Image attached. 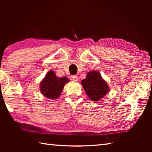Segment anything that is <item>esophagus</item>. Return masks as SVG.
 Listing matches in <instances>:
<instances>
[{
    "label": "esophagus",
    "mask_w": 152,
    "mask_h": 152,
    "mask_svg": "<svg viewBox=\"0 0 152 152\" xmlns=\"http://www.w3.org/2000/svg\"><path fill=\"white\" fill-rule=\"evenodd\" d=\"M71 80H72L74 81V82H77V81H78V76H76L75 75H73V76H71Z\"/></svg>",
    "instance_id": "1"
}]
</instances>
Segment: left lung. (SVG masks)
Returning <instances> with one entry per match:
<instances>
[{
  "label": "left lung",
  "instance_id": "obj_1",
  "mask_svg": "<svg viewBox=\"0 0 152 152\" xmlns=\"http://www.w3.org/2000/svg\"><path fill=\"white\" fill-rule=\"evenodd\" d=\"M81 84L88 96L94 101L101 100L109 91L106 81L97 71L89 72Z\"/></svg>",
  "mask_w": 152,
  "mask_h": 152
}]
</instances>
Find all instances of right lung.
I'll use <instances>...</instances> for the list:
<instances>
[{
    "instance_id": "1",
    "label": "right lung",
    "mask_w": 152,
    "mask_h": 152,
    "mask_svg": "<svg viewBox=\"0 0 152 152\" xmlns=\"http://www.w3.org/2000/svg\"><path fill=\"white\" fill-rule=\"evenodd\" d=\"M69 81L67 77L59 78L54 72L50 70L41 82L40 91L44 96L54 100L60 96L64 85Z\"/></svg>"
}]
</instances>
